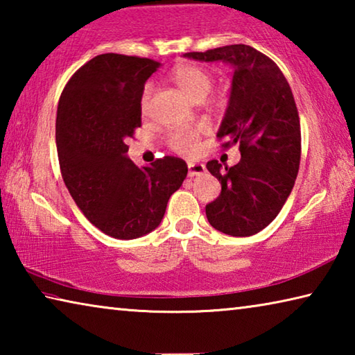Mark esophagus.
<instances>
[{"label": "esophagus", "mask_w": 355, "mask_h": 355, "mask_svg": "<svg viewBox=\"0 0 355 355\" xmlns=\"http://www.w3.org/2000/svg\"><path fill=\"white\" fill-rule=\"evenodd\" d=\"M207 172V167L202 163H188V175L189 177H197V175H203Z\"/></svg>", "instance_id": "esophagus-1"}]
</instances>
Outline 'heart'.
I'll use <instances>...</instances> for the list:
<instances>
[{"instance_id":"heart-1","label":"heart","mask_w":355,"mask_h":355,"mask_svg":"<svg viewBox=\"0 0 355 355\" xmlns=\"http://www.w3.org/2000/svg\"><path fill=\"white\" fill-rule=\"evenodd\" d=\"M172 80L177 87L182 91L189 100L196 101L205 98L213 87V76L209 71L199 67V65H180L172 73ZM150 97H152V86H146L142 94L141 105L144 110L148 106ZM203 133L202 127L197 128H180L172 131L167 136V144L172 150L180 153H189L196 148L197 141Z\"/></svg>"}]
</instances>
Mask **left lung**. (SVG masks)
Here are the masks:
<instances>
[{"label":"left lung","mask_w":355,"mask_h":355,"mask_svg":"<svg viewBox=\"0 0 355 355\" xmlns=\"http://www.w3.org/2000/svg\"><path fill=\"white\" fill-rule=\"evenodd\" d=\"M194 61L233 67L230 97L218 131L222 147L239 144L233 167L216 159L207 169L220 194L208 203V222L230 236H250L268 227L285 205L300 163V123L290 84L277 64L249 45L186 53Z\"/></svg>","instance_id":"1"}]
</instances>
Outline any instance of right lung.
<instances>
[{"instance_id": "add662e5", "label": "right lung", "mask_w": 355, "mask_h": 355, "mask_svg": "<svg viewBox=\"0 0 355 355\" xmlns=\"http://www.w3.org/2000/svg\"><path fill=\"white\" fill-rule=\"evenodd\" d=\"M147 58L95 56L70 78L58 105L56 147L64 183L84 216L112 238L153 232L188 175L182 158L137 167L125 141L141 127L144 84L158 69Z\"/></svg>"}]
</instances>
